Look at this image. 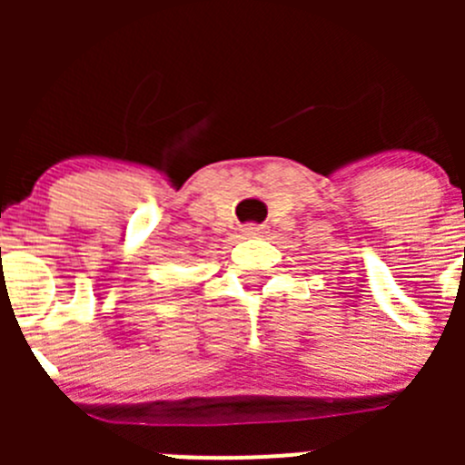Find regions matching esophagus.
<instances>
[{
    "mask_svg": "<svg viewBox=\"0 0 465 465\" xmlns=\"http://www.w3.org/2000/svg\"><path fill=\"white\" fill-rule=\"evenodd\" d=\"M242 233H245V236H250V238H256V236H262V233H265V227H262V224L250 223V224H245V227H242Z\"/></svg>",
    "mask_w": 465,
    "mask_h": 465,
    "instance_id": "obj_1",
    "label": "esophagus"
}]
</instances>
